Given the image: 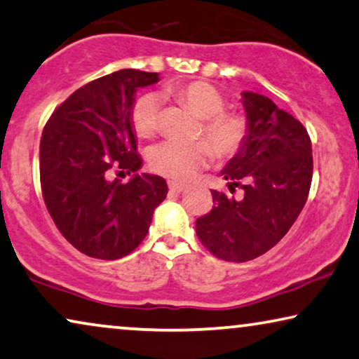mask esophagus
Instances as JSON below:
<instances>
[{
  "label": "esophagus",
  "instance_id": "esophagus-1",
  "mask_svg": "<svg viewBox=\"0 0 359 359\" xmlns=\"http://www.w3.org/2000/svg\"><path fill=\"white\" fill-rule=\"evenodd\" d=\"M168 188H170L171 192H176V194H180V192H183L186 189V184L176 183V181H168Z\"/></svg>",
  "mask_w": 359,
  "mask_h": 359
}]
</instances>
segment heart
Segmentation results:
<instances>
[{
  "label": "heart",
  "instance_id": "heart-1",
  "mask_svg": "<svg viewBox=\"0 0 359 359\" xmlns=\"http://www.w3.org/2000/svg\"><path fill=\"white\" fill-rule=\"evenodd\" d=\"M181 105L189 108L202 118L199 136H205L210 142L167 141L150 152L149 165L155 173L170 180L184 181L194 176L201 168L214 158L233 157L246 145L249 137V119L240 111H226V102L215 87L202 81L175 86L168 89ZM162 118V98L157 93H145L134 103L131 124L134 133L141 139L157 136Z\"/></svg>",
  "mask_w": 359,
  "mask_h": 359
}]
</instances>
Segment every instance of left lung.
Wrapping results in <instances>:
<instances>
[{
    "label": "left lung",
    "instance_id": "1",
    "mask_svg": "<svg viewBox=\"0 0 359 359\" xmlns=\"http://www.w3.org/2000/svg\"><path fill=\"white\" fill-rule=\"evenodd\" d=\"M248 142L222 175L241 199L212 191L214 207L197 218L201 243L218 259L246 262L272 249L292 228L308 201L313 149L303 124L269 97L243 92Z\"/></svg>",
    "mask_w": 359,
    "mask_h": 359
}]
</instances>
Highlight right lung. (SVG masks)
I'll use <instances>...</instances> for the list:
<instances>
[{
  "label": "right lung",
  "instance_id": "add662e5",
  "mask_svg": "<svg viewBox=\"0 0 359 359\" xmlns=\"http://www.w3.org/2000/svg\"><path fill=\"white\" fill-rule=\"evenodd\" d=\"M157 72L121 69L77 89L53 111L40 139V184L55 225L77 251L115 261L147 235L155 207L167 197L162 176L139 175L131 124L139 87ZM134 172L123 185L109 171Z\"/></svg>",
  "mask_w": 359,
  "mask_h": 359
}]
</instances>
